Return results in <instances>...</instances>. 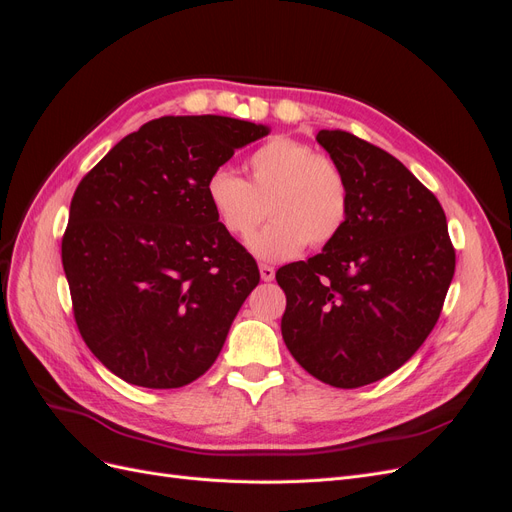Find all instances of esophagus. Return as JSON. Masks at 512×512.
<instances>
[{
  "label": "esophagus",
  "instance_id": "obj_1",
  "mask_svg": "<svg viewBox=\"0 0 512 512\" xmlns=\"http://www.w3.org/2000/svg\"><path fill=\"white\" fill-rule=\"evenodd\" d=\"M260 277L265 282H271L273 277H275V269L271 265H260Z\"/></svg>",
  "mask_w": 512,
  "mask_h": 512
}]
</instances>
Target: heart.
Segmentation results:
<instances>
[{"instance_id": "1", "label": "heart", "mask_w": 512, "mask_h": 512, "mask_svg": "<svg viewBox=\"0 0 512 512\" xmlns=\"http://www.w3.org/2000/svg\"><path fill=\"white\" fill-rule=\"evenodd\" d=\"M247 181L230 168H215L205 194L230 237L245 239L269 215L273 220L250 239V250L267 260L322 247L342 232L348 218V181L327 153L297 138L277 136L245 160Z\"/></svg>"}]
</instances>
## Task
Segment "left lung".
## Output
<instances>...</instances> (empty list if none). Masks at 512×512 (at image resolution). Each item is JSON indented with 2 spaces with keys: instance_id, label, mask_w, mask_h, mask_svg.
<instances>
[{
  "instance_id": "8db88e82",
  "label": "left lung",
  "mask_w": 512,
  "mask_h": 512,
  "mask_svg": "<svg viewBox=\"0 0 512 512\" xmlns=\"http://www.w3.org/2000/svg\"><path fill=\"white\" fill-rule=\"evenodd\" d=\"M316 141L344 170L348 218L320 254L277 269L282 337L307 374L356 389L393 374L436 327L455 247L438 198L391 153L344 130Z\"/></svg>"
}]
</instances>
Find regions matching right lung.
<instances>
[{"label":"right lung","instance_id":"1","mask_svg":"<svg viewBox=\"0 0 512 512\" xmlns=\"http://www.w3.org/2000/svg\"><path fill=\"white\" fill-rule=\"evenodd\" d=\"M267 132L232 117L166 115L81 179L61 262L83 342L121 380L179 389L218 359L260 273L215 218L205 183Z\"/></svg>","mask_w":512,"mask_h":512}]
</instances>
